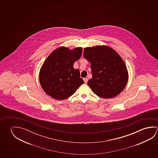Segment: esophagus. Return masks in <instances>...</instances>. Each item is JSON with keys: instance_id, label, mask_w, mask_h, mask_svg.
Instances as JSON below:
<instances>
[{"instance_id": "1", "label": "esophagus", "mask_w": 158, "mask_h": 158, "mask_svg": "<svg viewBox=\"0 0 158 158\" xmlns=\"http://www.w3.org/2000/svg\"><path fill=\"white\" fill-rule=\"evenodd\" d=\"M84 82H85V83H88V78H84Z\"/></svg>"}]
</instances>
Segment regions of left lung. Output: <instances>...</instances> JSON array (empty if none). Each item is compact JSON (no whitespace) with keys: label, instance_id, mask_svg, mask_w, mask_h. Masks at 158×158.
I'll use <instances>...</instances> for the list:
<instances>
[{"label":"left lung","instance_id":"left-lung-1","mask_svg":"<svg viewBox=\"0 0 158 158\" xmlns=\"http://www.w3.org/2000/svg\"><path fill=\"white\" fill-rule=\"evenodd\" d=\"M83 56L91 63L93 77L88 85L96 95L112 98L123 90L128 79V71L114 49L107 46L86 47Z\"/></svg>","mask_w":158,"mask_h":158}]
</instances>
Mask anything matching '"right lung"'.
<instances>
[{"instance_id":"1","label":"right lung","mask_w":158,"mask_h":158,"mask_svg":"<svg viewBox=\"0 0 158 158\" xmlns=\"http://www.w3.org/2000/svg\"><path fill=\"white\" fill-rule=\"evenodd\" d=\"M81 54V47L70 50L60 47L49 54L39 75L40 84L47 94L56 100H64L84 83L79 70L73 67Z\"/></svg>"}]
</instances>
